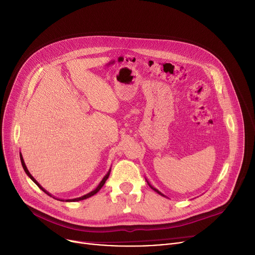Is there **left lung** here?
Here are the masks:
<instances>
[{"mask_svg": "<svg viewBox=\"0 0 255 255\" xmlns=\"http://www.w3.org/2000/svg\"><path fill=\"white\" fill-rule=\"evenodd\" d=\"M146 183H148V184H149V186H150V187H151V188H152V189H153V190H154V191H156V192H157V194H159V195H160V196H164V195H163V194H161V192H160V191H159V190H157V189H156V188H154V187H153V186H152V185H151V184H150V183H149V182H148V181H146ZM164 197H165V196H164Z\"/></svg>", "mask_w": 255, "mask_h": 255, "instance_id": "8db88e82", "label": "left lung"}]
</instances>
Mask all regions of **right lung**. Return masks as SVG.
Masks as SVG:
<instances>
[{"label":"right lung","instance_id":"add662e5","mask_svg":"<svg viewBox=\"0 0 255 255\" xmlns=\"http://www.w3.org/2000/svg\"><path fill=\"white\" fill-rule=\"evenodd\" d=\"M20 159H21V164H22V167H23V169H24V171H25V173L30 177V180H32L36 185H37V186L38 187H39L42 191H44L45 192V194H47V195H49V196H51L52 197V195L51 194H49V192L47 191V190H45L42 186H41V185L39 184V183H38L35 179H34V177H33V175L32 174H30L29 173V171L27 170V168H26V166H25V163H24V160H23V157H22V154L20 153ZM110 173H111V169H110V170H109V172H107L106 174H105V176L103 177V179H102V181L101 182H100V184L98 185V186H97V188L96 189H94V190H92V191H90V192H88V194H86V195H84V196H82V197H80V198H75V199H68V200H66V202H75V201H81V200H85V199H87V198H89V197H91V196H94V195H96L97 194V192L100 190V189H101L102 187H103V185L105 184V182H106V180L107 179H109V176H110ZM54 199H55V197H53ZM57 200H59V201H65V200H63V199H57Z\"/></svg>","mask_w":255,"mask_h":255}]
</instances>
